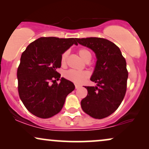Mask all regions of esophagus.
Returning <instances> with one entry per match:
<instances>
[{
	"label": "esophagus",
	"instance_id": "esophagus-1",
	"mask_svg": "<svg viewBox=\"0 0 149 149\" xmlns=\"http://www.w3.org/2000/svg\"><path fill=\"white\" fill-rule=\"evenodd\" d=\"M80 85H75V88H76V89H78V88H80Z\"/></svg>",
	"mask_w": 149,
	"mask_h": 149
}]
</instances>
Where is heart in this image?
I'll return each instance as SVG.
<instances>
[{
  "label": "heart",
  "instance_id": "heart-1",
  "mask_svg": "<svg viewBox=\"0 0 149 149\" xmlns=\"http://www.w3.org/2000/svg\"><path fill=\"white\" fill-rule=\"evenodd\" d=\"M78 54H79L80 57L83 59V61H90L91 59L92 55L90 51L88 50L85 48H80L78 51ZM69 52L68 50L65 51V52L61 54V64L62 66H66V61H67L68 57H69ZM90 76V74L88 71H77L74 70H69V71H66L64 73V77L69 80H71L73 83H76V84H82Z\"/></svg>",
  "mask_w": 149,
  "mask_h": 149
}]
</instances>
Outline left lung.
<instances>
[{"label": "left lung", "mask_w": 149, "mask_h": 149, "mask_svg": "<svg viewBox=\"0 0 149 149\" xmlns=\"http://www.w3.org/2000/svg\"><path fill=\"white\" fill-rule=\"evenodd\" d=\"M95 52L96 66L90 80L97 86H86L88 95L80 102L83 111L96 119L107 118L117 110L127 90L128 72L125 59L113 42L102 38H76Z\"/></svg>", "instance_id": "obj_1"}]
</instances>
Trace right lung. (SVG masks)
<instances>
[{"mask_svg": "<svg viewBox=\"0 0 149 149\" xmlns=\"http://www.w3.org/2000/svg\"><path fill=\"white\" fill-rule=\"evenodd\" d=\"M76 38L41 37L32 42L22 54L17 69L18 92L27 110L41 118L57 114L66 97L75 89L70 80L61 78V54L73 45ZM53 83L52 84V83Z\"/></svg>", "mask_w": 149, "mask_h": 149, "instance_id": "1", "label": "right lung"}]
</instances>
